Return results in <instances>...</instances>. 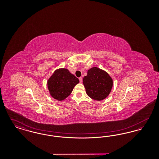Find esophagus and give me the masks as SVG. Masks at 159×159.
<instances>
[{"label": "esophagus", "mask_w": 159, "mask_h": 159, "mask_svg": "<svg viewBox=\"0 0 159 159\" xmlns=\"http://www.w3.org/2000/svg\"><path fill=\"white\" fill-rule=\"evenodd\" d=\"M79 79L80 82V83H82V77H79Z\"/></svg>", "instance_id": "obj_1"}]
</instances>
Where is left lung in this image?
I'll list each match as a JSON object with an SVG mask.
<instances>
[{
    "mask_svg": "<svg viewBox=\"0 0 159 159\" xmlns=\"http://www.w3.org/2000/svg\"><path fill=\"white\" fill-rule=\"evenodd\" d=\"M87 95L93 99L101 101L107 98L111 91L112 78L103 70L94 67L88 71L83 79Z\"/></svg>",
    "mask_w": 159,
    "mask_h": 159,
    "instance_id": "1",
    "label": "left lung"
}]
</instances>
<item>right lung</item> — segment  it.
<instances>
[{"mask_svg": "<svg viewBox=\"0 0 159 159\" xmlns=\"http://www.w3.org/2000/svg\"><path fill=\"white\" fill-rule=\"evenodd\" d=\"M79 80L66 68L56 70L48 80V88L51 97L62 101L71 94Z\"/></svg>", "mask_w": 159, "mask_h": 159, "instance_id": "obj_1", "label": "right lung"}]
</instances>
